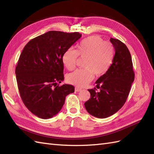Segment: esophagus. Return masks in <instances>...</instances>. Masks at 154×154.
<instances>
[{
	"instance_id": "obj_1",
	"label": "esophagus",
	"mask_w": 154,
	"mask_h": 154,
	"mask_svg": "<svg viewBox=\"0 0 154 154\" xmlns=\"http://www.w3.org/2000/svg\"><path fill=\"white\" fill-rule=\"evenodd\" d=\"M82 91V88H78V87H76L75 88V91L76 92H80Z\"/></svg>"
}]
</instances>
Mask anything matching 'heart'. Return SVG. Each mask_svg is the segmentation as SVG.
<instances>
[{
	"mask_svg": "<svg viewBox=\"0 0 154 154\" xmlns=\"http://www.w3.org/2000/svg\"><path fill=\"white\" fill-rule=\"evenodd\" d=\"M78 57H85L83 66L68 74L67 82L78 87H84L93 78V73L101 76L110 67L114 57V49L110 43L104 42L98 35H93L83 39L76 49L68 48L64 51L62 61L66 69L72 70L75 67Z\"/></svg>",
	"mask_w": 154,
	"mask_h": 154,
	"instance_id": "heart-1",
	"label": "heart"
}]
</instances>
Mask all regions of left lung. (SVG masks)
<instances>
[{
  "label": "left lung",
  "instance_id": "obj_1",
  "mask_svg": "<svg viewBox=\"0 0 154 154\" xmlns=\"http://www.w3.org/2000/svg\"><path fill=\"white\" fill-rule=\"evenodd\" d=\"M115 54L110 67L96 82V88L88 89L91 98L84 103L88 113L96 118H106L122 108L127 100L134 72L131 54L127 46L118 39L111 38Z\"/></svg>",
  "mask_w": 154,
  "mask_h": 154
}]
</instances>
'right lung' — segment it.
<instances>
[{"label":"right lung","instance_id":"1","mask_svg":"<svg viewBox=\"0 0 154 154\" xmlns=\"http://www.w3.org/2000/svg\"><path fill=\"white\" fill-rule=\"evenodd\" d=\"M78 32L50 31L31 40L19 57L15 74L23 103L37 117L47 119L61 110L66 97L74 92L64 80L62 57L80 38Z\"/></svg>","mask_w":154,"mask_h":154}]
</instances>
